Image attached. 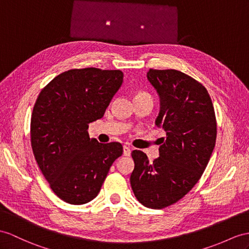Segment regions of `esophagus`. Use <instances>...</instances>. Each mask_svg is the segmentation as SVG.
I'll return each instance as SVG.
<instances>
[{
	"mask_svg": "<svg viewBox=\"0 0 249 249\" xmlns=\"http://www.w3.org/2000/svg\"><path fill=\"white\" fill-rule=\"evenodd\" d=\"M124 156L131 155V148L128 147V145H124Z\"/></svg>",
	"mask_w": 249,
	"mask_h": 249,
	"instance_id": "obj_1",
	"label": "esophagus"
}]
</instances>
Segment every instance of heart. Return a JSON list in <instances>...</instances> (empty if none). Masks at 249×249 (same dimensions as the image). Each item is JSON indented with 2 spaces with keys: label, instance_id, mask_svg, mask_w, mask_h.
<instances>
[{
  "label": "heart",
  "instance_id": "heart-1",
  "mask_svg": "<svg viewBox=\"0 0 249 249\" xmlns=\"http://www.w3.org/2000/svg\"><path fill=\"white\" fill-rule=\"evenodd\" d=\"M143 95H148L147 93H143V92H136L134 95V98L135 97H139V96H143Z\"/></svg>",
  "mask_w": 249,
  "mask_h": 249
}]
</instances>
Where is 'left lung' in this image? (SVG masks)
Instances as JSON below:
<instances>
[{
    "instance_id": "obj_1",
    "label": "left lung",
    "mask_w": 249,
    "mask_h": 249,
    "mask_svg": "<svg viewBox=\"0 0 249 249\" xmlns=\"http://www.w3.org/2000/svg\"><path fill=\"white\" fill-rule=\"evenodd\" d=\"M147 77L160 97L156 125L166 131L160 157L150 161L132 151L130 181L138 202L162 209L183 198L201 178L216 139V119L208 90L177 70L150 69Z\"/></svg>"
}]
</instances>
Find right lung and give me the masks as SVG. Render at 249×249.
Here are the masks:
<instances>
[{
  "mask_svg": "<svg viewBox=\"0 0 249 249\" xmlns=\"http://www.w3.org/2000/svg\"><path fill=\"white\" fill-rule=\"evenodd\" d=\"M123 79L119 70L72 69L54 77L36 100L30 119L35 160L54 195L66 203L92 201L123 154L120 142L100 143L88 133Z\"/></svg>",
  "mask_w": 249,
  "mask_h": 249,
  "instance_id": "obj_1",
  "label": "right lung"
}]
</instances>
